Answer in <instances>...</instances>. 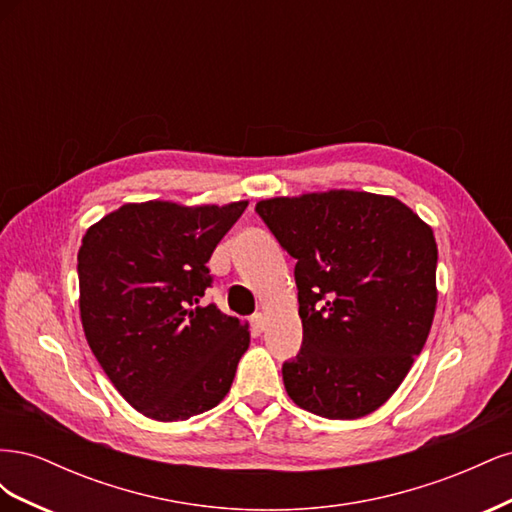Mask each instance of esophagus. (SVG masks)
<instances>
[{"mask_svg": "<svg viewBox=\"0 0 512 512\" xmlns=\"http://www.w3.org/2000/svg\"><path fill=\"white\" fill-rule=\"evenodd\" d=\"M250 324H252V331L258 335V333L265 331L267 320H265V316H262V314H254V316L250 318Z\"/></svg>", "mask_w": 512, "mask_h": 512, "instance_id": "1", "label": "esophagus"}]
</instances>
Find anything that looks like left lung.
<instances>
[{
	"instance_id": "obj_1",
	"label": "left lung",
	"mask_w": 512,
	"mask_h": 512,
	"mask_svg": "<svg viewBox=\"0 0 512 512\" xmlns=\"http://www.w3.org/2000/svg\"><path fill=\"white\" fill-rule=\"evenodd\" d=\"M297 260L303 344L282 365L299 408L335 421L380 408L421 354L436 312L438 245L393 196L335 190L256 205Z\"/></svg>"
}]
</instances>
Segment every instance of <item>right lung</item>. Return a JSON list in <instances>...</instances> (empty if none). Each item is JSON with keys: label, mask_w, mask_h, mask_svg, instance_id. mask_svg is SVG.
<instances>
[{"label": "right lung", "mask_w": 512, "mask_h": 512, "mask_svg": "<svg viewBox=\"0 0 512 512\" xmlns=\"http://www.w3.org/2000/svg\"><path fill=\"white\" fill-rule=\"evenodd\" d=\"M245 207L149 200L85 232L76 267L85 337L115 389L149 418L185 421L230 391L250 333L200 299L215 245Z\"/></svg>", "instance_id": "right-lung-1"}]
</instances>
